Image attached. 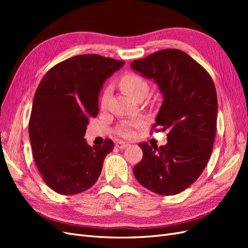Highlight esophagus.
<instances>
[{
	"mask_svg": "<svg viewBox=\"0 0 248 248\" xmlns=\"http://www.w3.org/2000/svg\"><path fill=\"white\" fill-rule=\"evenodd\" d=\"M115 146L117 147V148H119V149H125V148H127L129 146V144H127V142H124V141H117L116 144H115Z\"/></svg>",
	"mask_w": 248,
	"mask_h": 248,
	"instance_id": "esophagus-1",
	"label": "esophagus"
}]
</instances>
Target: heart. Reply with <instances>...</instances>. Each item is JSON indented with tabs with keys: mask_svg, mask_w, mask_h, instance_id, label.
<instances>
[{
	"mask_svg": "<svg viewBox=\"0 0 248 248\" xmlns=\"http://www.w3.org/2000/svg\"><path fill=\"white\" fill-rule=\"evenodd\" d=\"M120 86L124 91L130 95L133 98H139L141 95H147L149 91V85L144 78H141L136 73H127L120 78ZM110 96V87L107 86L104 88L100 97V106L102 108H106ZM145 125V121L142 119L128 120L123 121L117 127V133L120 137L124 139H132L136 136V130Z\"/></svg>",
	"mask_w": 248,
	"mask_h": 248,
	"instance_id": "b5f03b06",
	"label": "heart"
}]
</instances>
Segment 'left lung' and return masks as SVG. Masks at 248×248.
Here are the masks:
<instances>
[{
	"instance_id": "8db88e82",
	"label": "left lung",
	"mask_w": 248,
	"mask_h": 248,
	"mask_svg": "<svg viewBox=\"0 0 248 248\" xmlns=\"http://www.w3.org/2000/svg\"><path fill=\"white\" fill-rule=\"evenodd\" d=\"M131 68L157 82L163 101L152 130H169L166 146L139 145L142 158L133 175L147 189L174 196L196 181L211 156L217 120L213 79L190 56L175 48L136 60Z\"/></svg>"
}]
</instances>
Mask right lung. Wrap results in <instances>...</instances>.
<instances>
[{
    "mask_svg": "<svg viewBox=\"0 0 248 248\" xmlns=\"http://www.w3.org/2000/svg\"><path fill=\"white\" fill-rule=\"evenodd\" d=\"M124 61L79 55L50 68L37 88L29 121L33 157L43 181L65 196L92 187L106 156L114 149L89 146L84 139L90 119L98 115V96L106 79Z\"/></svg>",
    "mask_w": 248,
    "mask_h": 248,
    "instance_id": "add662e5",
    "label": "right lung"
}]
</instances>
